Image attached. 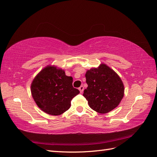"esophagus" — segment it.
<instances>
[{
    "label": "esophagus",
    "mask_w": 157,
    "mask_h": 157,
    "mask_svg": "<svg viewBox=\"0 0 157 157\" xmlns=\"http://www.w3.org/2000/svg\"><path fill=\"white\" fill-rule=\"evenodd\" d=\"M78 89H79V90H80V92L82 93V92H83V90H84V86H80V87L78 88Z\"/></svg>",
    "instance_id": "1"
}]
</instances>
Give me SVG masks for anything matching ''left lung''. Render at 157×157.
I'll return each mask as SVG.
<instances>
[{"label":"left lung","mask_w":157,"mask_h":157,"mask_svg":"<svg viewBox=\"0 0 157 157\" xmlns=\"http://www.w3.org/2000/svg\"><path fill=\"white\" fill-rule=\"evenodd\" d=\"M87 88L83 96L89 107L97 112L106 113L116 108L124 93V86L120 76L105 64L91 68L85 75Z\"/></svg>","instance_id":"1"}]
</instances>
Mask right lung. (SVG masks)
Instances as JSON below:
<instances>
[{
  "mask_svg": "<svg viewBox=\"0 0 157 157\" xmlns=\"http://www.w3.org/2000/svg\"><path fill=\"white\" fill-rule=\"evenodd\" d=\"M72 78L54 67L44 68L31 83V91L37 106L48 114L58 116L71 107V100L80 93L72 86Z\"/></svg>",
  "mask_w": 157,
  "mask_h": 157,
  "instance_id": "right-lung-1",
  "label": "right lung"
}]
</instances>
